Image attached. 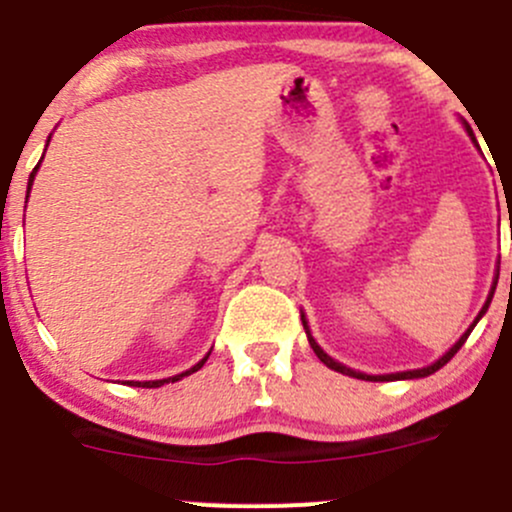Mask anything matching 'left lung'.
<instances>
[{
	"label": "left lung",
	"mask_w": 512,
	"mask_h": 512,
	"mask_svg": "<svg viewBox=\"0 0 512 512\" xmlns=\"http://www.w3.org/2000/svg\"><path fill=\"white\" fill-rule=\"evenodd\" d=\"M466 132H469V137L471 139H476L473 137V132H471V127L466 125ZM500 272V270H498ZM496 284H498V279H496ZM493 292H496V287L491 289V294H488V299H486V304H483V309L478 311V316H476V321H473V324L469 326V331L464 333V336L459 338V341L454 343V346L449 348V351H446L444 355H441V358L437 360V363H432V365H427V368H419V370H407V373H392V375H365V373H355V370H351V368H346V365H341V363H336V360L331 358V355H326L324 351H321V346L319 343L314 341V336H311V331H309V326H306V319L304 316H301V324H304V328H306V338H309V343H311V348H314V353L319 355V360L321 363L326 365V368H331V370H336V373H343V375H351V378H360V380H373V383H385V380H414V378H427V375H432V373H437L439 368H444L446 363H449L451 358H454L456 353H459V348L464 346L466 343V338H469V333L473 331V326L478 324V319H481L483 314H486L488 311V306H491V299H493Z\"/></svg>",
	"instance_id": "obj_1"
}]
</instances>
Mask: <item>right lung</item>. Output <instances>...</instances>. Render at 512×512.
Returning <instances> with one entry per match:
<instances>
[{"instance_id":"right-lung-1","label":"right lung","mask_w":512,"mask_h":512,"mask_svg":"<svg viewBox=\"0 0 512 512\" xmlns=\"http://www.w3.org/2000/svg\"><path fill=\"white\" fill-rule=\"evenodd\" d=\"M48 142H51V139H48ZM39 164H41V161H39ZM39 164H36V169L31 171V176H29V191H31V186H34V176H36V171H39ZM26 198H29V196H26ZM208 355H211V353H208ZM208 355H206V358L201 360V363L193 365L191 370H186V373H181V375H174V378H166V380H149V383H132V380H129V385H132V387H161L164 383H176V380H181V378H186V375H191V373H196V370H201V368H203V363H206V360H208Z\"/></svg>"}]
</instances>
